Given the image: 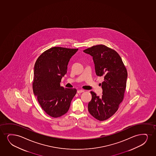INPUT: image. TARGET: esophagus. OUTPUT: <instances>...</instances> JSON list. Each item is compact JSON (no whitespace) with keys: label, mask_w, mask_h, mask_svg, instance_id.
<instances>
[{"label":"esophagus","mask_w":156,"mask_h":156,"mask_svg":"<svg viewBox=\"0 0 156 156\" xmlns=\"http://www.w3.org/2000/svg\"><path fill=\"white\" fill-rule=\"evenodd\" d=\"M84 92V90H79L77 91V93H82V92Z\"/></svg>","instance_id":"1"}]
</instances>
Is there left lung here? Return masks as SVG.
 I'll return each mask as SVG.
<instances>
[{
    "instance_id": "obj_1",
    "label": "left lung",
    "mask_w": 156,
    "mask_h": 156,
    "mask_svg": "<svg viewBox=\"0 0 156 156\" xmlns=\"http://www.w3.org/2000/svg\"><path fill=\"white\" fill-rule=\"evenodd\" d=\"M83 51L93 57L96 74L104 77L103 95L100 97L91 91L92 98L88 104V110L97 120H105L116 112L122 101L127 71L118 53L106 46H93Z\"/></svg>"
}]
</instances>
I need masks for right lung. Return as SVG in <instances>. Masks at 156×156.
<instances>
[{
    "label": "right lung",
    "instance_id": "1",
    "mask_svg": "<svg viewBox=\"0 0 156 156\" xmlns=\"http://www.w3.org/2000/svg\"><path fill=\"white\" fill-rule=\"evenodd\" d=\"M78 49L54 47L43 52L34 65L33 90L34 95L49 116L65 115L76 93L75 89L61 87L62 78L67 73L69 59Z\"/></svg>",
    "mask_w": 156,
    "mask_h": 156
}]
</instances>
